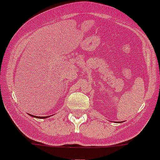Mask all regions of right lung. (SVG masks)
I'll return each instance as SVG.
<instances>
[{"label":"right lung","instance_id":"obj_1","mask_svg":"<svg viewBox=\"0 0 160 160\" xmlns=\"http://www.w3.org/2000/svg\"><path fill=\"white\" fill-rule=\"evenodd\" d=\"M29 116H32V117L39 118V119H46V118L48 117V116H32V115H29Z\"/></svg>","mask_w":160,"mask_h":160}]
</instances>
